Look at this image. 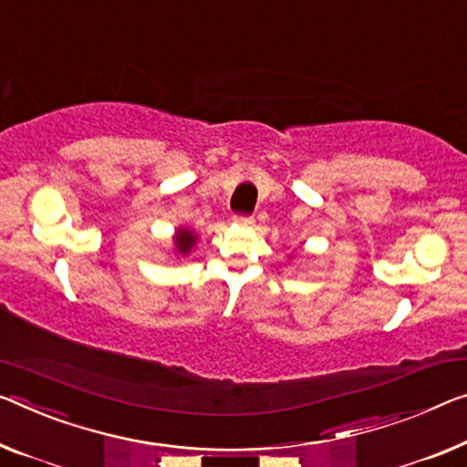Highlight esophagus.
Here are the masks:
<instances>
[{"label":"esophagus","instance_id":"1","mask_svg":"<svg viewBox=\"0 0 467 467\" xmlns=\"http://www.w3.org/2000/svg\"><path fill=\"white\" fill-rule=\"evenodd\" d=\"M234 221H235V223H238V225H244V227L254 225V217H253V214H235Z\"/></svg>","mask_w":467,"mask_h":467}]
</instances>
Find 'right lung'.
<instances>
[{
  "label": "right lung",
  "instance_id": "1",
  "mask_svg": "<svg viewBox=\"0 0 467 467\" xmlns=\"http://www.w3.org/2000/svg\"><path fill=\"white\" fill-rule=\"evenodd\" d=\"M175 244H177L179 253L188 254L190 248L193 246V244H196V235H193L192 232H188V229H179L177 238H175Z\"/></svg>",
  "mask_w": 467,
  "mask_h": 467
}]
</instances>
